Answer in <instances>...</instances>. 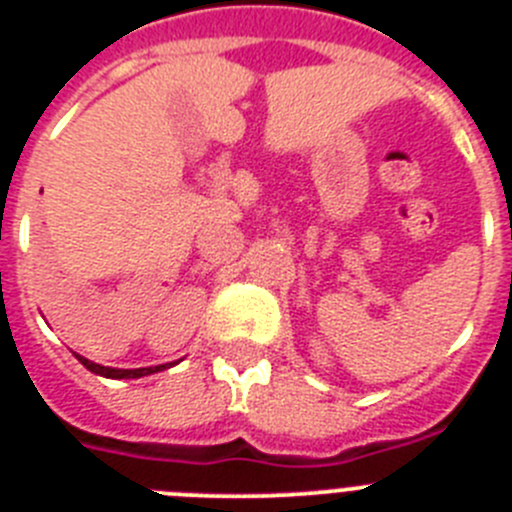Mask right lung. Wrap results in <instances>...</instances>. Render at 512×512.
Wrapping results in <instances>:
<instances>
[{
	"label": "right lung",
	"mask_w": 512,
	"mask_h": 512,
	"mask_svg": "<svg viewBox=\"0 0 512 512\" xmlns=\"http://www.w3.org/2000/svg\"><path fill=\"white\" fill-rule=\"evenodd\" d=\"M76 359L87 366L89 372L99 374V377H107V379H138V377H148V374H156V372H161V369H166V364L148 366V369H112V366L94 364V361L84 359V356H79V354H76Z\"/></svg>",
	"instance_id": "obj_1"
}]
</instances>
